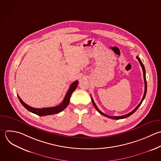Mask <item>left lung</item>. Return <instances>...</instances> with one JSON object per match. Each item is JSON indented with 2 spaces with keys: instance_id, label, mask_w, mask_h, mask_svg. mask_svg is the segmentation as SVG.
<instances>
[{
  "instance_id": "obj_1",
  "label": "left lung",
  "mask_w": 161,
  "mask_h": 161,
  "mask_svg": "<svg viewBox=\"0 0 161 161\" xmlns=\"http://www.w3.org/2000/svg\"><path fill=\"white\" fill-rule=\"evenodd\" d=\"M136 59L138 60V62H140V65H141V67H142V70H143V79H144V83H145V91H144V94H143V97H142V99L141 100V101H140V103L138 104V105L132 111H131L130 113H128V114H125V115H123V116H108V115H107V114H104V113H103V112H101L99 109H98V108L97 107V106L96 105V104H95V103H94V100H93V99L91 97V99H92V103H93V105H94V106L95 107V108L96 109V110L101 114H102V115H103V116H106V117H108V118H111V119H123V118H127V117H128V116H130V115H131L133 113H134L135 111H136V110L140 107V106L141 105V104H142V103L143 102V99H144V98H145V95H146V93H147V80H146V77H145V67H144V65H143V64H142V61H141V60L140 59V58L138 57V56H136Z\"/></svg>"
}]
</instances>
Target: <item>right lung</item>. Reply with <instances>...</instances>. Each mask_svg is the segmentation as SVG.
<instances>
[{"mask_svg": "<svg viewBox=\"0 0 161 161\" xmlns=\"http://www.w3.org/2000/svg\"><path fill=\"white\" fill-rule=\"evenodd\" d=\"M78 83H79V81L75 80L70 85L62 103L60 104H59L58 106H57L55 107L44 108H35L31 107L29 105L26 104L25 103H24V101H23V100L19 97V96L18 95V98H19L21 103L22 104V105L26 109H27L29 111H30L33 113H35L38 116H42L53 114H56V113H58L61 112L68 106L69 101H70V98L71 97V95H72V92L75 91L76 87H77Z\"/></svg>", "mask_w": 161, "mask_h": 161, "instance_id": "add662e5", "label": "right lung"}]
</instances>
